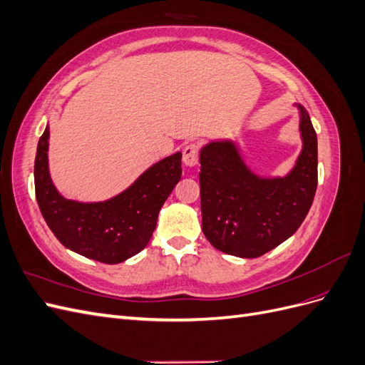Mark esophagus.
<instances>
[{
	"mask_svg": "<svg viewBox=\"0 0 365 365\" xmlns=\"http://www.w3.org/2000/svg\"><path fill=\"white\" fill-rule=\"evenodd\" d=\"M197 161H200V146L196 143H190L182 150V163L189 165V168H193V165L197 164Z\"/></svg>",
	"mask_w": 365,
	"mask_h": 365,
	"instance_id": "1",
	"label": "esophagus"
}]
</instances>
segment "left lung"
<instances>
[{"label": "left lung", "instance_id": "8db88e82", "mask_svg": "<svg viewBox=\"0 0 365 365\" xmlns=\"http://www.w3.org/2000/svg\"><path fill=\"white\" fill-rule=\"evenodd\" d=\"M303 148L284 176L254 173L231 140L201 149L202 231L216 250L242 259L260 257L289 239L312 205L318 182L317 134L302 105Z\"/></svg>", "mask_w": 365, "mask_h": 365}]
</instances>
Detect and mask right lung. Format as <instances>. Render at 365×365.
<instances>
[{"label": "right lung", "mask_w": 365, "mask_h": 365, "mask_svg": "<svg viewBox=\"0 0 365 365\" xmlns=\"http://www.w3.org/2000/svg\"><path fill=\"white\" fill-rule=\"evenodd\" d=\"M48 138L47 125L36 149L35 190L41 213L61 244L108 264L145 250L163 204L181 180V152L150 165L126 190L106 201L79 202L63 197L51 181Z\"/></svg>", "instance_id": "add662e5"}]
</instances>
